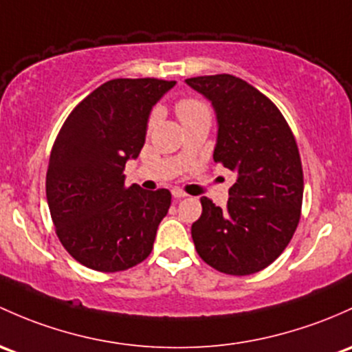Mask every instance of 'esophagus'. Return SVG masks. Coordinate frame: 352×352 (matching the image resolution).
<instances>
[{"mask_svg":"<svg viewBox=\"0 0 352 352\" xmlns=\"http://www.w3.org/2000/svg\"><path fill=\"white\" fill-rule=\"evenodd\" d=\"M172 195H173V199H184V197H187V194H184V192L179 190V188H173Z\"/></svg>","mask_w":352,"mask_h":352,"instance_id":"1","label":"esophagus"}]
</instances>
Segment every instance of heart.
Wrapping results in <instances>:
<instances>
[{
  "mask_svg": "<svg viewBox=\"0 0 352 352\" xmlns=\"http://www.w3.org/2000/svg\"><path fill=\"white\" fill-rule=\"evenodd\" d=\"M177 114H179L182 123H187V121L197 120V118L209 116V109H207L204 102L197 101V99H182V101L177 104ZM155 121H157V114L151 116L150 126H153Z\"/></svg>",
  "mask_w": 352,
  "mask_h": 352,
  "instance_id": "b5f03b06",
  "label": "heart"
}]
</instances>
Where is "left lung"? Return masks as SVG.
Segmentation results:
<instances>
[{
	"mask_svg": "<svg viewBox=\"0 0 352 352\" xmlns=\"http://www.w3.org/2000/svg\"><path fill=\"white\" fill-rule=\"evenodd\" d=\"M186 84L216 113L214 162L236 173L226 209L201 199L202 214L190 229L195 250L217 272L251 275L283 253L300 219L297 143L278 108L239 77L202 76Z\"/></svg>",
	"mask_w": 352,
	"mask_h": 352,
	"instance_id": "8db88e82",
	"label": "left lung"
}]
</instances>
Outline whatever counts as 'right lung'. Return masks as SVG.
Masks as SVG:
<instances>
[{
  "label": "right lung",
  "mask_w": 352,
  "mask_h": 352,
  "mask_svg": "<svg viewBox=\"0 0 352 352\" xmlns=\"http://www.w3.org/2000/svg\"><path fill=\"white\" fill-rule=\"evenodd\" d=\"M175 80L113 79L77 106L58 133L47 170V202L57 236L74 260L121 272L153 250L172 195L124 187L128 160L146 140L153 106Z\"/></svg>",
  "instance_id": "obj_1"
}]
</instances>
